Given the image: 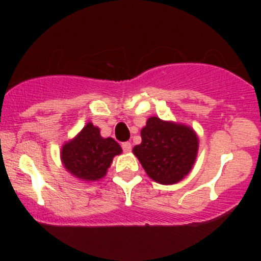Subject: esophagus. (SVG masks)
Here are the masks:
<instances>
[{
	"mask_svg": "<svg viewBox=\"0 0 261 261\" xmlns=\"http://www.w3.org/2000/svg\"><path fill=\"white\" fill-rule=\"evenodd\" d=\"M121 147L124 152H130L131 151V143L130 142H122Z\"/></svg>",
	"mask_w": 261,
	"mask_h": 261,
	"instance_id": "obj_1",
	"label": "esophagus"
}]
</instances>
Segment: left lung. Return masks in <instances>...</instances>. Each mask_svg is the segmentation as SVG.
Returning a JSON list of instances; mask_svg holds the SVG:
<instances>
[{"mask_svg":"<svg viewBox=\"0 0 261 261\" xmlns=\"http://www.w3.org/2000/svg\"><path fill=\"white\" fill-rule=\"evenodd\" d=\"M141 139L133 152L154 181L175 184L193 168L199 139L191 127L152 116L141 130Z\"/></svg>","mask_w":261,"mask_h":261,"instance_id":"8db88e82","label":"left lung"}]
</instances>
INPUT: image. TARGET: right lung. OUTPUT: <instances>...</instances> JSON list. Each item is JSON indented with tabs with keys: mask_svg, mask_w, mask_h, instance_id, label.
<instances>
[{
	"mask_svg": "<svg viewBox=\"0 0 261 261\" xmlns=\"http://www.w3.org/2000/svg\"><path fill=\"white\" fill-rule=\"evenodd\" d=\"M121 152L115 140L101 137L99 127L88 122L74 139L62 146L61 161L76 178L95 181L107 174L113 158Z\"/></svg>",
	"mask_w": 261,
	"mask_h": 261,
	"instance_id": "add662e5",
	"label": "right lung"
}]
</instances>
